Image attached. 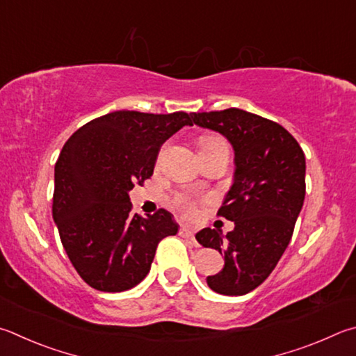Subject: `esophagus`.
I'll return each instance as SVG.
<instances>
[{
    "instance_id": "1",
    "label": "esophagus",
    "mask_w": 356,
    "mask_h": 356,
    "mask_svg": "<svg viewBox=\"0 0 356 356\" xmlns=\"http://www.w3.org/2000/svg\"><path fill=\"white\" fill-rule=\"evenodd\" d=\"M179 234L182 235L184 238H188V240H195V234H193V230L190 227H185V225L182 229H180Z\"/></svg>"
}]
</instances>
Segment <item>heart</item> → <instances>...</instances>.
<instances>
[{"instance_id":"b5f03b06","label":"heart","mask_w":356,"mask_h":356,"mask_svg":"<svg viewBox=\"0 0 356 356\" xmlns=\"http://www.w3.org/2000/svg\"><path fill=\"white\" fill-rule=\"evenodd\" d=\"M219 145H227V143H225L221 137H216V135H202V137L199 138V149L200 151H209ZM172 205L186 216H193L196 213L195 202H193V199L186 195H177L172 199Z\"/></svg>"}]
</instances>
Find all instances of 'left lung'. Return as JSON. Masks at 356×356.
Here are the masks:
<instances>
[{
    "label": "left lung",
    "instance_id": "1",
    "mask_svg": "<svg viewBox=\"0 0 356 356\" xmlns=\"http://www.w3.org/2000/svg\"><path fill=\"white\" fill-rule=\"evenodd\" d=\"M195 124L222 134L235 151L234 185L218 216L235 229H202L196 240L224 255V268L207 285L244 296L268 279L286 250L305 199V154L279 122L241 108L191 113Z\"/></svg>",
    "mask_w": 356,
    "mask_h": 356
}]
</instances>
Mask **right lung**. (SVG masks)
I'll return each mask as SVG.
<instances>
[{"instance_id":"right-lung-1","label":"right lung","mask_w":356,"mask_h":356,"mask_svg":"<svg viewBox=\"0 0 356 356\" xmlns=\"http://www.w3.org/2000/svg\"><path fill=\"white\" fill-rule=\"evenodd\" d=\"M191 115L118 111L88 121L63 145L54 168L53 218L63 249L82 280L104 293L145 279L159 243L179 225L163 209L141 218L129 191L143 185L161 145Z\"/></svg>"}]
</instances>
